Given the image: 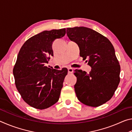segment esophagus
<instances>
[{
	"label": "esophagus",
	"mask_w": 132,
	"mask_h": 132,
	"mask_svg": "<svg viewBox=\"0 0 132 132\" xmlns=\"http://www.w3.org/2000/svg\"><path fill=\"white\" fill-rule=\"evenodd\" d=\"M68 69V73H72L73 71V69L71 68H69Z\"/></svg>",
	"instance_id": "esophagus-1"
}]
</instances>
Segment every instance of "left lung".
<instances>
[{
	"mask_svg": "<svg viewBox=\"0 0 132 132\" xmlns=\"http://www.w3.org/2000/svg\"><path fill=\"white\" fill-rule=\"evenodd\" d=\"M66 33L79 45L80 56L88 58V64L92 68L89 73L75 70L78 100L88 106L101 105L112 97L120 81V67L115 49L107 38L91 28H68Z\"/></svg>",
	"mask_w": 132,
	"mask_h": 132,
	"instance_id": "left-lung-1",
	"label": "left lung"
}]
</instances>
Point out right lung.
Listing matches in <instances>:
<instances>
[{
  "instance_id": "right-lung-1",
  "label": "right lung",
  "mask_w": 132,
  "mask_h": 132,
  "mask_svg": "<svg viewBox=\"0 0 132 132\" xmlns=\"http://www.w3.org/2000/svg\"><path fill=\"white\" fill-rule=\"evenodd\" d=\"M65 34V28L44 31L27 40L19 51L13 71L15 86L33 108H48L59 100L68 69L56 70L45 64L53 56V42Z\"/></svg>"
}]
</instances>
